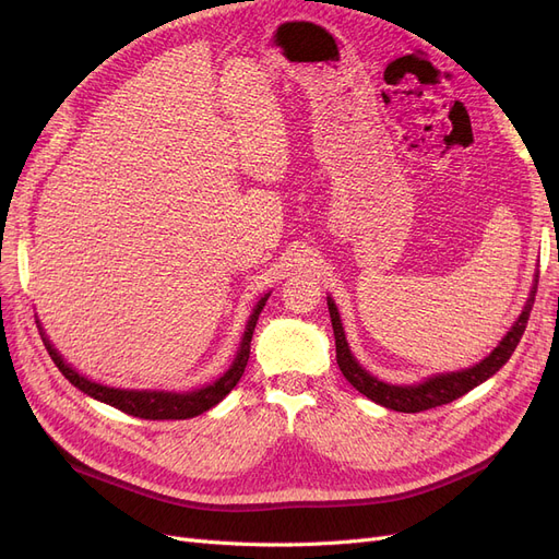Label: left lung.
Wrapping results in <instances>:
<instances>
[{
	"instance_id": "1",
	"label": "left lung",
	"mask_w": 559,
	"mask_h": 559,
	"mask_svg": "<svg viewBox=\"0 0 559 559\" xmlns=\"http://www.w3.org/2000/svg\"><path fill=\"white\" fill-rule=\"evenodd\" d=\"M536 286H538V273L534 275V286L530 292V298H527V302H524V308H522L520 317L515 319V324L509 329V333L501 337V343L492 352H489V357H485L480 364L471 366V368L454 370V373H438V376H431L425 382H417V384H389V382L373 378L366 368H361V364L354 359V354L349 352L341 314H337L335 302L329 296V312H331V324H333V335H335L337 366H341L347 382L352 386H357V392H361L370 401L384 405V408H392L396 413H421V411L436 408V405H445L454 399L468 394L473 386L483 384L487 378H492L497 370L511 359V354L515 352L524 329H527L530 312H532L534 296H536Z\"/></svg>"
}]
</instances>
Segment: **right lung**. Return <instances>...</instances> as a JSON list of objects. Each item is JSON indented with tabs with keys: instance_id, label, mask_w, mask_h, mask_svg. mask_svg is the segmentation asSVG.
Instances as JSON below:
<instances>
[{
	"instance_id": "add662e5",
	"label": "right lung",
	"mask_w": 559,
	"mask_h": 559,
	"mask_svg": "<svg viewBox=\"0 0 559 559\" xmlns=\"http://www.w3.org/2000/svg\"><path fill=\"white\" fill-rule=\"evenodd\" d=\"M270 294H265L259 302L257 308H253L249 321H247V329H245V335H242V343H240V349H238V357H235V361L230 364V368L226 370V373L214 380L212 384H205L202 389H195V392H183V394H177V392H146V389H116V386H105V384H97L88 378L79 376L76 370L67 364L60 352L50 345V341L46 337L39 319V333H41V341L50 354V359H53V364L60 368V373L70 380L76 389H81L83 394H88L97 401H103L107 405H114V408L123 411L132 417H142V419H189V417H195V415H202L205 411L214 408V405L218 401H224L226 394L230 392V389L240 382L245 368H247V361H249V347H251V335H253V329H257V321H259V314L265 306Z\"/></svg>"
}]
</instances>
